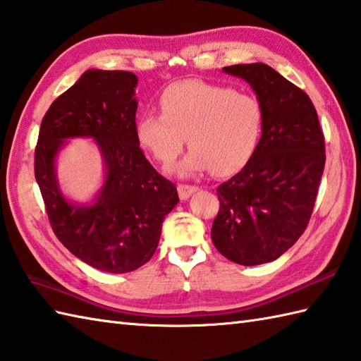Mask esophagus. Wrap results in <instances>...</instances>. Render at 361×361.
<instances>
[{"label": "esophagus", "mask_w": 361, "mask_h": 361, "mask_svg": "<svg viewBox=\"0 0 361 361\" xmlns=\"http://www.w3.org/2000/svg\"><path fill=\"white\" fill-rule=\"evenodd\" d=\"M198 186H190V185H178V195L181 200H188V198L197 192Z\"/></svg>", "instance_id": "esophagus-1"}]
</instances>
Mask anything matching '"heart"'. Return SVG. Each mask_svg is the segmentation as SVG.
Here are the masks:
<instances>
[{"mask_svg":"<svg viewBox=\"0 0 361 361\" xmlns=\"http://www.w3.org/2000/svg\"><path fill=\"white\" fill-rule=\"evenodd\" d=\"M159 110L137 119V141L169 166L188 137L190 152L175 169L181 176L239 172L255 155L264 130V109L255 96L203 80L171 83L159 94Z\"/></svg>","mask_w":361,"mask_h":361,"instance_id":"heart-1","label":"heart"}]
</instances>
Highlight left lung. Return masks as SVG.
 <instances>
[{
  "mask_svg": "<svg viewBox=\"0 0 361 361\" xmlns=\"http://www.w3.org/2000/svg\"><path fill=\"white\" fill-rule=\"evenodd\" d=\"M224 71L250 83L265 119L250 163L217 188L211 237L226 259L260 265L293 247L309 225L326 163L324 135L310 97L271 66Z\"/></svg>",
  "mask_w": 361,
  "mask_h": 361,
  "instance_id": "obj_1",
  "label": "left lung"
}]
</instances>
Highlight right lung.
Here are the masks:
<instances>
[{"instance_id": "add662e5", "label": "right lung", "mask_w": 361, "mask_h": 361, "mask_svg": "<svg viewBox=\"0 0 361 361\" xmlns=\"http://www.w3.org/2000/svg\"><path fill=\"white\" fill-rule=\"evenodd\" d=\"M137 79L128 71L88 70L46 111L35 147V180L54 234L83 262L128 273L155 252L163 220L180 202L136 136ZM68 137H93L106 181L93 205L68 202L58 188L55 157Z\"/></svg>"}]
</instances>
